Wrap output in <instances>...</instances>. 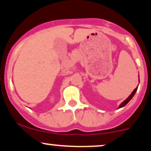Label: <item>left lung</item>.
Listing matches in <instances>:
<instances>
[{
  "mask_svg": "<svg viewBox=\"0 0 151 151\" xmlns=\"http://www.w3.org/2000/svg\"><path fill=\"white\" fill-rule=\"evenodd\" d=\"M137 89H138V86H137V87L136 88V89H135L134 90H133V91H132V93H131V94H130V96H129V97H128L127 99H126L125 100V101H123L122 103L121 104H120V106H119V109H120V108H121V107H124V106H126V104H127L128 103H129V101L131 99L133 98V96H134V94H135V93H136V91H137Z\"/></svg>",
  "mask_w": 151,
  "mask_h": 151,
  "instance_id": "1",
  "label": "left lung"
}]
</instances>
